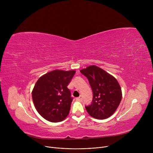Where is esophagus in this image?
<instances>
[{
    "mask_svg": "<svg viewBox=\"0 0 153 153\" xmlns=\"http://www.w3.org/2000/svg\"><path fill=\"white\" fill-rule=\"evenodd\" d=\"M76 100H77L78 101H82V97L81 95H80L79 97H77V99H76Z\"/></svg>",
    "mask_w": 153,
    "mask_h": 153,
    "instance_id": "34e87169",
    "label": "esophagus"
}]
</instances>
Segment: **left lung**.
<instances>
[{"instance_id": "left-lung-1", "label": "left lung", "mask_w": 153, "mask_h": 153, "mask_svg": "<svg viewBox=\"0 0 153 153\" xmlns=\"http://www.w3.org/2000/svg\"><path fill=\"white\" fill-rule=\"evenodd\" d=\"M87 77L93 92L91 105L85 107L92 117L105 119L114 114L122 98V92L117 80L100 68L95 65L81 69Z\"/></svg>"}]
</instances>
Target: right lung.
Segmentation results:
<instances>
[{
  "label": "right lung",
  "mask_w": 153,
  "mask_h": 153,
  "mask_svg": "<svg viewBox=\"0 0 153 153\" xmlns=\"http://www.w3.org/2000/svg\"><path fill=\"white\" fill-rule=\"evenodd\" d=\"M76 71L56 69L40 77L32 91L39 114L51 122H59L69 115L72 98L67 87Z\"/></svg>",
  "instance_id": "1"
}]
</instances>
